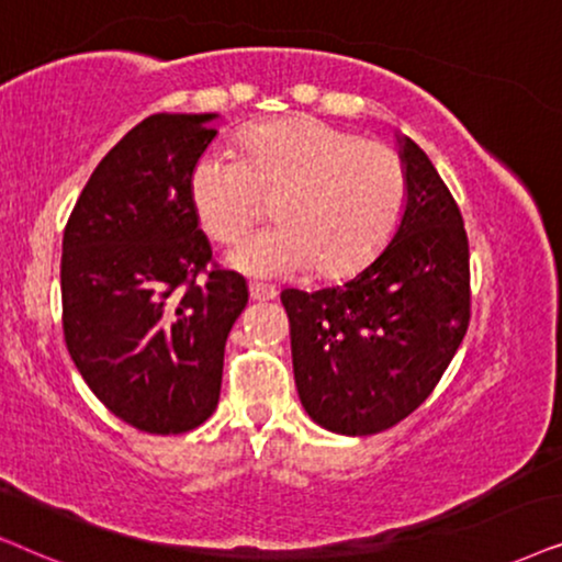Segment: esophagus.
<instances>
[{
  "label": "esophagus",
  "instance_id": "34e87169",
  "mask_svg": "<svg viewBox=\"0 0 562 562\" xmlns=\"http://www.w3.org/2000/svg\"><path fill=\"white\" fill-rule=\"evenodd\" d=\"M249 295L251 301H272V297H277V290L272 285H249Z\"/></svg>",
  "mask_w": 562,
  "mask_h": 562
}]
</instances>
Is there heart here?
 <instances>
[{
	"label": "heart",
	"instance_id": "heart-1",
	"mask_svg": "<svg viewBox=\"0 0 562 562\" xmlns=\"http://www.w3.org/2000/svg\"><path fill=\"white\" fill-rule=\"evenodd\" d=\"M241 159L207 151L190 171V200L213 241L234 244L274 203L280 226L246 238L228 261L246 274L285 277L316 267L349 277L385 249L408 200L406 164L393 146L318 117L251 125Z\"/></svg>",
	"mask_w": 562,
	"mask_h": 562
}]
</instances>
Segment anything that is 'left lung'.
I'll use <instances>...</instances> for the list:
<instances>
[{"label": "left lung", "instance_id": "obj_1", "mask_svg": "<svg viewBox=\"0 0 562 562\" xmlns=\"http://www.w3.org/2000/svg\"><path fill=\"white\" fill-rule=\"evenodd\" d=\"M408 200L391 244L344 285L282 290L301 403L328 431L364 437L429 398L470 324L460 207L422 148L398 138Z\"/></svg>", "mask_w": 562, "mask_h": 562}]
</instances>
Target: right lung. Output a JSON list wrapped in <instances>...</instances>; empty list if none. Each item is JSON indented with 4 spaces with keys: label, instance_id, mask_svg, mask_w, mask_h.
Wrapping results in <instances>:
<instances>
[{
    "label": "right lung",
    "instance_id": "add662e5",
    "mask_svg": "<svg viewBox=\"0 0 562 562\" xmlns=\"http://www.w3.org/2000/svg\"><path fill=\"white\" fill-rule=\"evenodd\" d=\"M215 117L138 123L97 164L64 231L66 349L89 391L138 431L182 434L213 414L226 339L249 301L241 274L206 267L190 200Z\"/></svg>",
    "mask_w": 562,
    "mask_h": 562
}]
</instances>
